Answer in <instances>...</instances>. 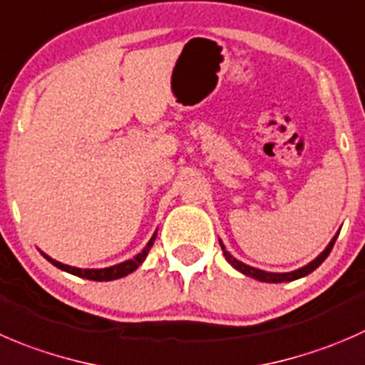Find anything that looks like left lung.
Returning <instances> with one entry per match:
<instances>
[{
    "label": "left lung",
    "instance_id": "8db88e82",
    "mask_svg": "<svg viewBox=\"0 0 365 365\" xmlns=\"http://www.w3.org/2000/svg\"><path fill=\"white\" fill-rule=\"evenodd\" d=\"M337 235H339V233H337ZM337 235H335L334 239L330 240V244H328V246L324 247V251L319 255V257L314 258V260L310 262V264L303 265V267L296 269V271H291V272H269V271H262V269H257V267H251V265L244 264V262L237 260L235 257H232V255H230V251H226L225 244H222L221 240H219V244H221L222 253H225L226 260H228L230 264H232L233 267L237 269V271H240V272H242V274L255 278V280H258V282H267V284H282V282H292V280H298V278L307 277V274H310V272H312L314 269L319 267V265L324 262V258H327L328 255H330L331 247H334L335 240H337Z\"/></svg>",
    "mask_w": 365,
    "mask_h": 365
}]
</instances>
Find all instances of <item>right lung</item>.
Masks as SVG:
<instances>
[{
	"label": "right lung",
	"mask_w": 365,
	"mask_h": 365,
	"mask_svg": "<svg viewBox=\"0 0 365 365\" xmlns=\"http://www.w3.org/2000/svg\"><path fill=\"white\" fill-rule=\"evenodd\" d=\"M155 239H157V232L153 233V237L150 239V242L146 244V247H144V250L140 251L139 255H135V257L130 258V260H125V262H121V264L110 265V267H105V269L71 267V265L62 264V262L53 260L51 257H48V255L42 253V251H41V253H42V257H44L48 262H51L55 267L62 269V271H66V272H71V274H74V277L87 278V280H94V282H110V280H118V278L126 277V274H130V272L135 271V269L139 267L140 264H143L144 258L148 257V253H150L151 246H153V242H155Z\"/></svg>",
	"instance_id": "add662e5"
}]
</instances>
